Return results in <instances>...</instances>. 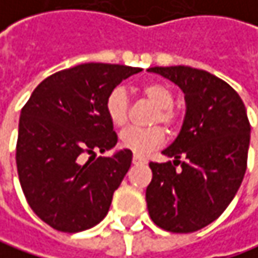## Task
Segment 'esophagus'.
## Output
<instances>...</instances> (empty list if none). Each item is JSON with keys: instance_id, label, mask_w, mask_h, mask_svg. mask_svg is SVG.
<instances>
[{"instance_id": "esophagus-1", "label": "esophagus", "mask_w": 258, "mask_h": 258, "mask_svg": "<svg viewBox=\"0 0 258 258\" xmlns=\"http://www.w3.org/2000/svg\"><path fill=\"white\" fill-rule=\"evenodd\" d=\"M133 163H134V164H146L147 162H146V159H144V157L134 154V156H133Z\"/></svg>"}]
</instances>
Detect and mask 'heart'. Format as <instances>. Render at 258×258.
I'll return each instance as SVG.
<instances>
[{
  "label": "heart",
  "instance_id": "obj_1",
  "mask_svg": "<svg viewBox=\"0 0 258 258\" xmlns=\"http://www.w3.org/2000/svg\"><path fill=\"white\" fill-rule=\"evenodd\" d=\"M140 95L156 107L151 122H162L167 128H176L180 124L182 114L174 107V94L170 86L163 82H147L140 88ZM105 111L109 121L115 127H124L128 121V96L122 88H115L109 92L105 101ZM121 147L133 151L137 156H147L149 153L160 147L166 141V134L162 127L151 128L125 130L121 134Z\"/></svg>",
  "mask_w": 258,
  "mask_h": 258
}]
</instances>
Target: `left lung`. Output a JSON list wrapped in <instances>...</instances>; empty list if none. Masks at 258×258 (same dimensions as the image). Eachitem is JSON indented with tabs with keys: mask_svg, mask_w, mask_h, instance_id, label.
Wrapping results in <instances>:
<instances>
[{
	"mask_svg": "<svg viewBox=\"0 0 258 258\" xmlns=\"http://www.w3.org/2000/svg\"><path fill=\"white\" fill-rule=\"evenodd\" d=\"M149 72L174 82L186 101L182 130L162 151L174 160L149 164V215L163 230L194 232L214 222L234 199L247 169L251 127L240 95L215 75L189 66Z\"/></svg>",
	"mask_w": 258,
	"mask_h": 258,
	"instance_id": "left-lung-1",
	"label": "left lung"
}]
</instances>
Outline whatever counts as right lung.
I'll list each match as a JSON object with an SVG mask.
<instances>
[{
    "label": "right lung",
    "instance_id": "add662e5",
    "mask_svg": "<svg viewBox=\"0 0 258 258\" xmlns=\"http://www.w3.org/2000/svg\"><path fill=\"white\" fill-rule=\"evenodd\" d=\"M141 71L78 64L46 78L21 109L18 179L30 208L51 228L79 232L105 218L133 159L127 149L95 159L96 151L111 150L118 140L105 101L117 85Z\"/></svg>",
    "mask_w": 258,
    "mask_h": 258
}]
</instances>
